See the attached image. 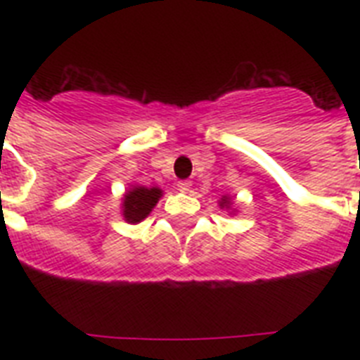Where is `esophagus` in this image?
Returning a JSON list of instances; mask_svg holds the SVG:
<instances>
[{
    "instance_id": "1",
    "label": "esophagus",
    "mask_w": 360,
    "mask_h": 360,
    "mask_svg": "<svg viewBox=\"0 0 360 360\" xmlns=\"http://www.w3.org/2000/svg\"><path fill=\"white\" fill-rule=\"evenodd\" d=\"M191 186H192V183H191V181H186V179H183V181H179V183H177V188H179L181 192H188V191H191Z\"/></svg>"
}]
</instances>
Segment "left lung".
<instances>
[{
    "instance_id": "obj_1",
    "label": "left lung",
    "mask_w": 360,
    "mask_h": 360,
    "mask_svg": "<svg viewBox=\"0 0 360 360\" xmlns=\"http://www.w3.org/2000/svg\"><path fill=\"white\" fill-rule=\"evenodd\" d=\"M220 205H222V207H224V205H228V200H222V203H220Z\"/></svg>"
}]
</instances>
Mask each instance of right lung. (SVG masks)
I'll use <instances>...</instances> for the list:
<instances>
[{
  "instance_id": "add662e5",
  "label": "right lung",
  "mask_w": 360,
  "mask_h": 360,
  "mask_svg": "<svg viewBox=\"0 0 360 360\" xmlns=\"http://www.w3.org/2000/svg\"><path fill=\"white\" fill-rule=\"evenodd\" d=\"M162 196L160 188H147V186H134L132 191L124 196L123 202V214L124 220H129L132 224L141 222L147 214L151 213V209L157 205L158 198Z\"/></svg>"
}]
</instances>
